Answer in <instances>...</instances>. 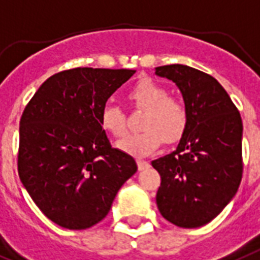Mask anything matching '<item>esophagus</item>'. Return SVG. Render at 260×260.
Segmentation results:
<instances>
[{
    "mask_svg": "<svg viewBox=\"0 0 260 260\" xmlns=\"http://www.w3.org/2000/svg\"><path fill=\"white\" fill-rule=\"evenodd\" d=\"M149 167V163L148 161H145V160H137V168H139V171H144L147 170Z\"/></svg>",
    "mask_w": 260,
    "mask_h": 260,
    "instance_id": "1",
    "label": "esophagus"
}]
</instances>
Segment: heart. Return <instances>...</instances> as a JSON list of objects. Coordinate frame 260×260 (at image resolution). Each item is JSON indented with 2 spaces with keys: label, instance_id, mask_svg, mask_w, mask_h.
<instances>
[{
  "label": "heart",
  "instance_id": "1",
  "mask_svg": "<svg viewBox=\"0 0 260 260\" xmlns=\"http://www.w3.org/2000/svg\"><path fill=\"white\" fill-rule=\"evenodd\" d=\"M129 99L145 115L141 121L143 132L131 134L117 141V148L132 156H148L159 148L161 139L175 143L184 134L188 112L179 100L168 97V92L149 79L139 81L131 89ZM101 126L107 132L120 136L125 129L123 109L115 103H107L100 113Z\"/></svg>",
  "mask_w": 260,
  "mask_h": 260
}]
</instances>
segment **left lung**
Here are the masks:
<instances>
[{
	"label": "left lung",
	"instance_id": "left-lung-1",
	"mask_svg": "<svg viewBox=\"0 0 260 260\" xmlns=\"http://www.w3.org/2000/svg\"><path fill=\"white\" fill-rule=\"evenodd\" d=\"M155 75L176 84L188 112L176 149L152 161L161 178L156 204L172 224L202 227L220 214L239 188L242 119L212 76L181 64L157 67Z\"/></svg>",
	"mask_w": 260,
	"mask_h": 260
}]
</instances>
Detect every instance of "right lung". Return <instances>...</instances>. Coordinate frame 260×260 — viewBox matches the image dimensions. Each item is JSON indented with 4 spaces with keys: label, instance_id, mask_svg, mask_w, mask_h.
Masks as SVG:
<instances>
[{
    "label": "right lung",
    "instance_id": "right-lung-1",
    "mask_svg": "<svg viewBox=\"0 0 260 260\" xmlns=\"http://www.w3.org/2000/svg\"><path fill=\"white\" fill-rule=\"evenodd\" d=\"M134 69L75 68L56 73L31 97L20 121L18 175L46 218L89 229L108 215L136 161L113 148L101 109Z\"/></svg>",
    "mask_w": 260,
    "mask_h": 260
}]
</instances>
